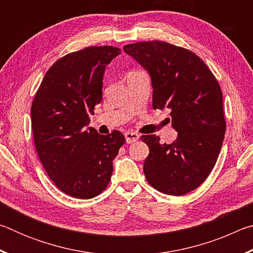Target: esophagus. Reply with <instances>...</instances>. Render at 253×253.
I'll return each mask as SVG.
<instances>
[{
  "label": "esophagus",
  "mask_w": 253,
  "mask_h": 253,
  "mask_svg": "<svg viewBox=\"0 0 253 253\" xmlns=\"http://www.w3.org/2000/svg\"><path fill=\"white\" fill-rule=\"evenodd\" d=\"M125 138H126V142L128 144H130V143L136 142V140H138L139 135L136 134V132H132V131H126L125 132Z\"/></svg>",
  "instance_id": "obj_1"
}]
</instances>
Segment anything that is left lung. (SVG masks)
Returning a JSON list of instances; mask_svg holds the SVG:
<instances>
[{"mask_svg": "<svg viewBox=\"0 0 253 253\" xmlns=\"http://www.w3.org/2000/svg\"><path fill=\"white\" fill-rule=\"evenodd\" d=\"M125 53L151 77L153 108L170 110L177 138L161 144L144 135L149 154L144 162L147 182L161 193L184 195L202 184L223 144L225 121L219 84L195 53L162 41L124 46Z\"/></svg>", "mask_w": 253, "mask_h": 253, "instance_id": "obj_1", "label": "left lung"}]
</instances>
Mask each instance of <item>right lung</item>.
<instances>
[{
	"instance_id": "right-lung-1",
	"label": "right lung",
	"mask_w": 253,
	"mask_h": 253,
	"mask_svg": "<svg viewBox=\"0 0 253 253\" xmlns=\"http://www.w3.org/2000/svg\"><path fill=\"white\" fill-rule=\"evenodd\" d=\"M121 53L115 46H89L51 66L31 107L36 148L59 190L91 199L109 184L113 161L125 143L121 131L100 135L89 116L102 99L106 67Z\"/></svg>"
}]
</instances>
